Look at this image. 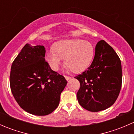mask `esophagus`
I'll list each match as a JSON object with an SVG mask.
<instances>
[{
    "label": "esophagus",
    "instance_id": "1",
    "mask_svg": "<svg viewBox=\"0 0 134 134\" xmlns=\"http://www.w3.org/2000/svg\"><path fill=\"white\" fill-rule=\"evenodd\" d=\"M65 79L67 80L71 79V77L69 76H65Z\"/></svg>",
    "mask_w": 134,
    "mask_h": 134
}]
</instances>
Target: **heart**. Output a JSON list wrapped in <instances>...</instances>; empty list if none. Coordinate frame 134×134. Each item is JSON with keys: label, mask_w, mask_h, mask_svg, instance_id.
I'll return each mask as SVG.
<instances>
[{"label": "heart", "mask_w": 134, "mask_h": 134, "mask_svg": "<svg viewBox=\"0 0 134 134\" xmlns=\"http://www.w3.org/2000/svg\"><path fill=\"white\" fill-rule=\"evenodd\" d=\"M94 56L93 44L82 40H63L47 51L46 58L54 71H58L65 59L67 71L81 72L90 66Z\"/></svg>", "instance_id": "obj_1"}]
</instances>
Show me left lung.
Segmentation results:
<instances>
[{"instance_id": "left-lung-1", "label": "left lung", "mask_w": 134, "mask_h": 134, "mask_svg": "<svg viewBox=\"0 0 134 134\" xmlns=\"http://www.w3.org/2000/svg\"><path fill=\"white\" fill-rule=\"evenodd\" d=\"M122 76L121 62L115 51L104 40L98 41L91 65L75 77L80 83L76 94L80 106L93 112L111 106L121 91Z\"/></svg>"}]
</instances>
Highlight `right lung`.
Segmentation results:
<instances>
[{
  "label": "right lung",
  "instance_id": "right-lung-1",
  "mask_svg": "<svg viewBox=\"0 0 134 134\" xmlns=\"http://www.w3.org/2000/svg\"><path fill=\"white\" fill-rule=\"evenodd\" d=\"M44 46L26 44L11 67L9 83L20 107L35 115H47L57 108L67 85L64 76L52 71L44 59Z\"/></svg>",
  "mask_w": 134,
  "mask_h": 134
}]
</instances>
